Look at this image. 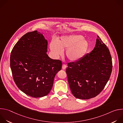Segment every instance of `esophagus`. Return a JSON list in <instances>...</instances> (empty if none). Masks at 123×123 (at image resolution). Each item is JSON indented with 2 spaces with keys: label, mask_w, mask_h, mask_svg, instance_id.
<instances>
[{
  "label": "esophagus",
  "mask_w": 123,
  "mask_h": 123,
  "mask_svg": "<svg viewBox=\"0 0 123 123\" xmlns=\"http://www.w3.org/2000/svg\"><path fill=\"white\" fill-rule=\"evenodd\" d=\"M66 68H67V66H66L65 64H63V65H62V69H65Z\"/></svg>",
  "instance_id": "1"
}]
</instances>
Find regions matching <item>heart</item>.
Masks as SVG:
<instances>
[{"label":"heart","instance_id":"b5f03b06","mask_svg":"<svg viewBox=\"0 0 123 123\" xmlns=\"http://www.w3.org/2000/svg\"><path fill=\"white\" fill-rule=\"evenodd\" d=\"M89 41L79 34H71L61 37L58 44L52 41L50 44V50L57 58L63 55L66 50L65 55L71 62H77L81 60L89 49Z\"/></svg>","mask_w":123,"mask_h":123}]
</instances>
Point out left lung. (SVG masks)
I'll list each match as a JSON object with an SVG mask.
<instances>
[{
  "label": "left lung",
  "instance_id": "left-lung-1",
  "mask_svg": "<svg viewBox=\"0 0 123 123\" xmlns=\"http://www.w3.org/2000/svg\"><path fill=\"white\" fill-rule=\"evenodd\" d=\"M112 68L109 49L97 36L95 46L89 54L68 64L66 73L74 96L86 100L98 95L108 82Z\"/></svg>",
  "mask_w": 123,
  "mask_h": 123
}]
</instances>
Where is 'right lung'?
I'll return each mask as SVG.
<instances>
[{
	"mask_svg": "<svg viewBox=\"0 0 123 123\" xmlns=\"http://www.w3.org/2000/svg\"><path fill=\"white\" fill-rule=\"evenodd\" d=\"M48 41L43 32H27L13 47L10 57L13 78L17 87L34 98L49 94L62 62L48 55Z\"/></svg>",
	"mask_w": 123,
	"mask_h": 123,
	"instance_id": "obj_1",
	"label": "right lung"
}]
</instances>
